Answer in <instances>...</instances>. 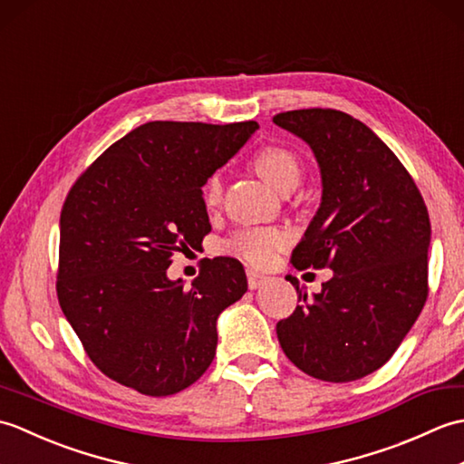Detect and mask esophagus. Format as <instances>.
I'll use <instances>...</instances> for the list:
<instances>
[{
  "label": "esophagus",
  "instance_id": "34e87169",
  "mask_svg": "<svg viewBox=\"0 0 464 464\" xmlns=\"http://www.w3.org/2000/svg\"><path fill=\"white\" fill-rule=\"evenodd\" d=\"M267 281H269L267 275H263V273H259V271H253V269H249V271H247V283H249V289H259L261 285H265Z\"/></svg>",
  "mask_w": 464,
  "mask_h": 464
}]
</instances>
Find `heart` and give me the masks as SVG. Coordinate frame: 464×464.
<instances>
[{"label":"heart","instance_id":"1","mask_svg":"<svg viewBox=\"0 0 464 464\" xmlns=\"http://www.w3.org/2000/svg\"><path fill=\"white\" fill-rule=\"evenodd\" d=\"M255 169L267 181L273 189L279 193L295 189L301 179V163L289 150L285 147H265L255 157ZM221 199V179L213 175L209 183L205 185V203L217 205ZM283 247V237L277 231L271 229H245L239 231L229 243L233 253L241 255L255 265H269L275 253Z\"/></svg>","mask_w":464,"mask_h":464}]
</instances>
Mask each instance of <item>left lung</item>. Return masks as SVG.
<instances>
[{
    "label": "left lung",
    "mask_w": 464,
    "mask_h": 464,
    "mask_svg": "<svg viewBox=\"0 0 464 464\" xmlns=\"http://www.w3.org/2000/svg\"><path fill=\"white\" fill-rule=\"evenodd\" d=\"M273 123L311 147L321 173L319 209L293 267L333 271L321 293L297 287L301 304L277 323L279 343L314 379H362L392 357L427 301V205L397 155L354 117L317 107Z\"/></svg>",
    "instance_id": "1"
}]
</instances>
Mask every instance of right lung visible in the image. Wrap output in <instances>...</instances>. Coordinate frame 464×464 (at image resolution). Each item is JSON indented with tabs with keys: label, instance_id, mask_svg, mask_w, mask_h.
Segmentation results:
<instances>
[{
	"label": "right lung",
	"instance_id": "obj_1",
	"mask_svg": "<svg viewBox=\"0 0 464 464\" xmlns=\"http://www.w3.org/2000/svg\"><path fill=\"white\" fill-rule=\"evenodd\" d=\"M257 121H150L115 141L72 187L59 219L57 299L107 377L167 397L209 369L217 319L247 291L233 257L191 287L169 279L173 251L211 231L203 185Z\"/></svg>",
	"mask_w": 464,
	"mask_h": 464
}]
</instances>
